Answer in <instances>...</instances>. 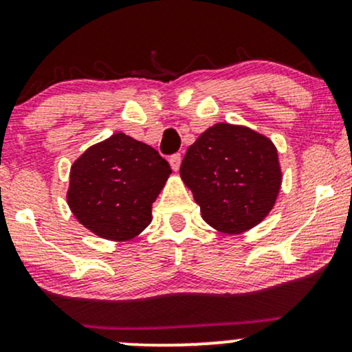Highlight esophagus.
Listing matches in <instances>:
<instances>
[{
    "mask_svg": "<svg viewBox=\"0 0 352 352\" xmlns=\"http://www.w3.org/2000/svg\"><path fill=\"white\" fill-rule=\"evenodd\" d=\"M168 162H170L173 170H179V168H180V162H182L180 153H173V155L168 157Z\"/></svg>",
    "mask_w": 352,
    "mask_h": 352,
    "instance_id": "obj_1",
    "label": "esophagus"
}]
</instances>
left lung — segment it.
<instances>
[{
    "label": "left lung",
    "instance_id": "1",
    "mask_svg": "<svg viewBox=\"0 0 352 352\" xmlns=\"http://www.w3.org/2000/svg\"><path fill=\"white\" fill-rule=\"evenodd\" d=\"M180 177L218 232L241 233L268 215L281 187L276 147L248 127L215 124L187 148Z\"/></svg>",
    "mask_w": 352,
    "mask_h": 352
}]
</instances>
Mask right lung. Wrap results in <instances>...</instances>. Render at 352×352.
I'll use <instances>...</instances> for the list:
<instances>
[{"label": "right lung", "mask_w": 352, "mask_h": 352, "mask_svg": "<svg viewBox=\"0 0 352 352\" xmlns=\"http://www.w3.org/2000/svg\"><path fill=\"white\" fill-rule=\"evenodd\" d=\"M170 173L155 148L119 132L72 164L67 204L96 235L131 240L152 221V204Z\"/></svg>", "instance_id": "obj_1"}]
</instances>
